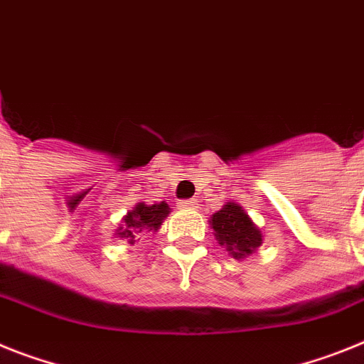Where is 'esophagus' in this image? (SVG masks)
<instances>
[{
  "label": "esophagus",
  "mask_w": 364,
  "mask_h": 364,
  "mask_svg": "<svg viewBox=\"0 0 364 364\" xmlns=\"http://www.w3.org/2000/svg\"><path fill=\"white\" fill-rule=\"evenodd\" d=\"M180 208H182V210H195V208H197V203H195V200H182V203H180Z\"/></svg>",
  "instance_id": "obj_1"
}]
</instances>
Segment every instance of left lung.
<instances>
[{"instance_id": "1", "label": "left lung", "mask_w": 364, "mask_h": 364, "mask_svg": "<svg viewBox=\"0 0 364 364\" xmlns=\"http://www.w3.org/2000/svg\"><path fill=\"white\" fill-rule=\"evenodd\" d=\"M210 226L213 228L217 243L226 248L228 256L234 259H247L263 243L259 226L250 219L245 208L234 200L226 203L210 217Z\"/></svg>"}]
</instances>
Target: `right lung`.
<instances>
[{"mask_svg":"<svg viewBox=\"0 0 364 364\" xmlns=\"http://www.w3.org/2000/svg\"><path fill=\"white\" fill-rule=\"evenodd\" d=\"M171 213V208L166 200L156 204L138 203L132 210L127 212V215L121 219V225L116 230V237L125 239L129 245H134L139 241L138 235L145 232H158L167 215Z\"/></svg>","mask_w":364,"mask_h":364,"instance_id":"right-lung-1","label":"right lung"}]
</instances>
